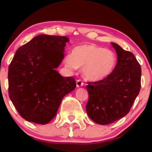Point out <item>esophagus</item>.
Wrapping results in <instances>:
<instances>
[{
  "instance_id": "1",
  "label": "esophagus",
  "mask_w": 152,
  "mask_h": 152,
  "mask_svg": "<svg viewBox=\"0 0 152 152\" xmlns=\"http://www.w3.org/2000/svg\"><path fill=\"white\" fill-rule=\"evenodd\" d=\"M83 85H84V83H83L81 80H77V81H76V86L77 87L83 86Z\"/></svg>"
}]
</instances>
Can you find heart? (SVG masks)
I'll return each instance as SVG.
<instances>
[{
	"instance_id": "b5f03b06",
	"label": "heart",
	"mask_w": 152,
	"mask_h": 152,
	"mask_svg": "<svg viewBox=\"0 0 152 152\" xmlns=\"http://www.w3.org/2000/svg\"><path fill=\"white\" fill-rule=\"evenodd\" d=\"M64 63L71 69L82 68L87 79L97 81L108 77L114 71L117 57L111 50L94 44H83L74 47Z\"/></svg>"
}]
</instances>
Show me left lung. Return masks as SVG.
Listing matches in <instances>:
<instances>
[{
  "instance_id": "8db88e82",
  "label": "left lung",
  "mask_w": 152,
  "mask_h": 152,
  "mask_svg": "<svg viewBox=\"0 0 152 152\" xmlns=\"http://www.w3.org/2000/svg\"><path fill=\"white\" fill-rule=\"evenodd\" d=\"M117 53V64L108 77L88 82L86 109L96 123L106 125L117 121L129 112L141 88L142 69L132 52L111 43Z\"/></svg>"
}]
</instances>
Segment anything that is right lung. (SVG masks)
<instances>
[{"mask_svg": "<svg viewBox=\"0 0 152 152\" xmlns=\"http://www.w3.org/2000/svg\"><path fill=\"white\" fill-rule=\"evenodd\" d=\"M69 41L66 36L39 35L15 52L8 68V94L26 121L48 124L63 98L76 88L74 78L64 77L56 71Z\"/></svg>", "mask_w": 152, "mask_h": 152, "instance_id": "1", "label": "right lung"}]
</instances>
